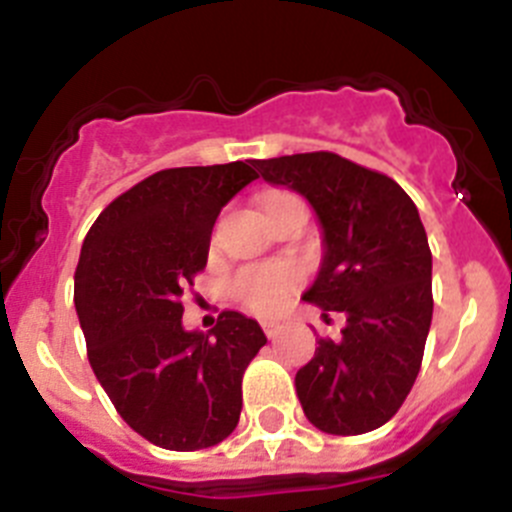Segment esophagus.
Here are the masks:
<instances>
[{"label":"esophagus","mask_w":512,"mask_h":512,"mask_svg":"<svg viewBox=\"0 0 512 512\" xmlns=\"http://www.w3.org/2000/svg\"><path fill=\"white\" fill-rule=\"evenodd\" d=\"M261 328H264V333L269 338H274L279 333V330H282V325L279 323H274V320H264V323H261Z\"/></svg>","instance_id":"obj_1"}]
</instances>
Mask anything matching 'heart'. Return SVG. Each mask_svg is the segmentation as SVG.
Wrapping results in <instances>:
<instances>
[{"label":"heart","instance_id":"1","mask_svg":"<svg viewBox=\"0 0 512 512\" xmlns=\"http://www.w3.org/2000/svg\"><path fill=\"white\" fill-rule=\"evenodd\" d=\"M292 197L295 194L289 192L269 194L264 200V210L269 212L271 207H277L284 200H292ZM300 282V269L292 264H253L235 271L228 289L230 297L241 302L246 310L256 312V315H277L279 310H284Z\"/></svg>","mask_w":512,"mask_h":512}]
</instances>
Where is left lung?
<instances>
[{"label":"left lung","mask_w":512,"mask_h":512,"mask_svg":"<svg viewBox=\"0 0 512 512\" xmlns=\"http://www.w3.org/2000/svg\"><path fill=\"white\" fill-rule=\"evenodd\" d=\"M269 184L295 189L318 212L325 259L305 300L341 312V338H320L297 372L307 420L359 436L402 408L423 364L433 318L431 248L408 192L330 151L256 161Z\"/></svg>","instance_id":"8db88e82"}]
</instances>
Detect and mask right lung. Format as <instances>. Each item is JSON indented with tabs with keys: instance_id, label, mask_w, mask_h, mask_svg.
I'll use <instances>...</instances> for the list:
<instances>
[{
	"instance_id": "right-lung-1",
	"label": "right lung",
	"mask_w": 512,
	"mask_h": 512,
	"mask_svg": "<svg viewBox=\"0 0 512 512\" xmlns=\"http://www.w3.org/2000/svg\"><path fill=\"white\" fill-rule=\"evenodd\" d=\"M256 161L164 169L99 212L81 246L74 302L87 356L120 418L169 451L228 438L243 372L266 343L259 323L223 310L210 333L182 328V295L207 266L217 215Z\"/></svg>"
}]
</instances>
